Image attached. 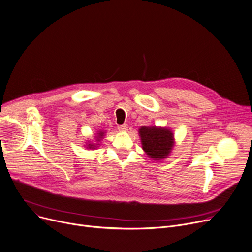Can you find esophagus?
<instances>
[{
    "label": "esophagus",
    "instance_id": "obj_1",
    "mask_svg": "<svg viewBox=\"0 0 252 252\" xmlns=\"http://www.w3.org/2000/svg\"><path fill=\"white\" fill-rule=\"evenodd\" d=\"M118 130L121 131V132H127V131H128V125H127V124L119 125V126H118Z\"/></svg>",
    "mask_w": 252,
    "mask_h": 252
}]
</instances>
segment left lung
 <instances>
[{
	"instance_id": "8db88e82",
	"label": "left lung",
	"mask_w": 252,
	"mask_h": 252,
	"mask_svg": "<svg viewBox=\"0 0 252 252\" xmlns=\"http://www.w3.org/2000/svg\"><path fill=\"white\" fill-rule=\"evenodd\" d=\"M142 149L154 161L168 157L174 146L175 138L170 128L161 126H142L139 128Z\"/></svg>"
}]
</instances>
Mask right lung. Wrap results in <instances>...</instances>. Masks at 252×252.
Wrapping results in <instances>:
<instances>
[{"mask_svg":"<svg viewBox=\"0 0 252 252\" xmlns=\"http://www.w3.org/2000/svg\"><path fill=\"white\" fill-rule=\"evenodd\" d=\"M105 131L104 130H99L97 133H96V135H95V141L94 142H91V141H87L86 142V148L87 149H92V150H94V149H96V148H98L99 146H100V142L102 141V139L104 138V136H105Z\"/></svg>","mask_w":252,"mask_h":252,"instance_id":"obj_1","label":"right lung"}]
</instances>
